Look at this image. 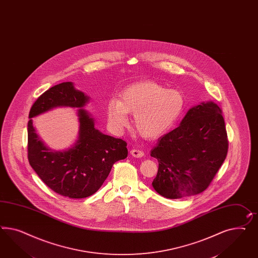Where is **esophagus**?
<instances>
[{
    "label": "esophagus",
    "instance_id": "34e87169",
    "mask_svg": "<svg viewBox=\"0 0 258 258\" xmlns=\"http://www.w3.org/2000/svg\"><path fill=\"white\" fill-rule=\"evenodd\" d=\"M130 154L134 157H137V158H140V157H142L143 155H144V153L142 152V151H140V150H137V149H132L131 151H130Z\"/></svg>",
    "mask_w": 258,
    "mask_h": 258
}]
</instances>
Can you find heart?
I'll list each match as a JSON object with an SVG mask.
<instances>
[{
    "mask_svg": "<svg viewBox=\"0 0 258 258\" xmlns=\"http://www.w3.org/2000/svg\"><path fill=\"white\" fill-rule=\"evenodd\" d=\"M184 108V96L179 89H166L155 81H141L123 89L119 100H110L106 115L117 130L128 125V114L134 115L136 132L145 139H156L169 131Z\"/></svg>",
    "mask_w": 258,
    "mask_h": 258,
    "instance_id": "heart-1",
    "label": "heart"
}]
</instances>
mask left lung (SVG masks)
I'll return each instance as SVG.
<instances>
[{"mask_svg": "<svg viewBox=\"0 0 258 258\" xmlns=\"http://www.w3.org/2000/svg\"><path fill=\"white\" fill-rule=\"evenodd\" d=\"M227 150V134L218 104L208 101L193 106L179 126L159 138L151 151L158 161L154 189L168 199L206 190Z\"/></svg>", "mask_w": 258, "mask_h": 258, "instance_id": "obj_1", "label": "left lung"}]
</instances>
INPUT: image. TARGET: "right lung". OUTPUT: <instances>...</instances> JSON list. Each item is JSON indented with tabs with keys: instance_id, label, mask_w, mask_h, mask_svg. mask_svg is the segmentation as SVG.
<instances>
[{
	"instance_id": "1",
	"label": "right lung",
	"mask_w": 258,
	"mask_h": 258,
	"mask_svg": "<svg viewBox=\"0 0 258 258\" xmlns=\"http://www.w3.org/2000/svg\"><path fill=\"white\" fill-rule=\"evenodd\" d=\"M89 96L64 82L45 91L32 105L29 113L28 159L39 178L53 191L72 199L87 198L103 184L112 166L127 157L124 140L104 135L96 129L95 119L83 107ZM57 107L78 109V140L68 149L48 148L33 126L32 118Z\"/></svg>"
}]
</instances>
